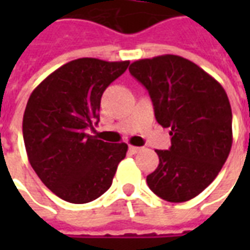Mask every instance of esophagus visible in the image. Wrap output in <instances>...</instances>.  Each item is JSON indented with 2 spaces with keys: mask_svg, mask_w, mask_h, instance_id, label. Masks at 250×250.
I'll return each mask as SVG.
<instances>
[{
  "mask_svg": "<svg viewBox=\"0 0 250 250\" xmlns=\"http://www.w3.org/2000/svg\"><path fill=\"white\" fill-rule=\"evenodd\" d=\"M128 151L131 154H138V152L142 151V147H136V146H130L128 147Z\"/></svg>",
  "mask_w": 250,
  "mask_h": 250,
  "instance_id": "esophagus-1",
  "label": "esophagus"
}]
</instances>
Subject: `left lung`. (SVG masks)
<instances>
[{"label": "left lung", "instance_id": "8db88e82", "mask_svg": "<svg viewBox=\"0 0 250 250\" xmlns=\"http://www.w3.org/2000/svg\"><path fill=\"white\" fill-rule=\"evenodd\" d=\"M130 73L151 98L155 119L170 128L171 146L155 150L152 193L168 202L197 197L218 175L230 152L231 108L225 89L197 64L175 55L143 59Z\"/></svg>", "mask_w": 250, "mask_h": 250}]
</instances>
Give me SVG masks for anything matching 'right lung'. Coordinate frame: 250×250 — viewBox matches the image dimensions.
I'll return each instance as SVG.
<instances>
[{
  "instance_id": "right-lung-1",
  "label": "right lung",
  "mask_w": 250,
  "mask_h": 250,
  "mask_svg": "<svg viewBox=\"0 0 250 250\" xmlns=\"http://www.w3.org/2000/svg\"><path fill=\"white\" fill-rule=\"evenodd\" d=\"M130 62L83 57L51 73L30 95L22 135L30 166L42 184L71 204L99 198L112 185L125 143L85 134L98 125L102 95Z\"/></svg>"
}]
</instances>
